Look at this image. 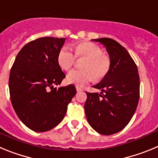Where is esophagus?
Here are the masks:
<instances>
[{"label": "esophagus", "instance_id": "obj_1", "mask_svg": "<svg viewBox=\"0 0 158 158\" xmlns=\"http://www.w3.org/2000/svg\"><path fill=\"white\" fill-rule=\"evenodd\" d=\"M76 90H77L78 92H79V91H82V89L81 87H79V86H76Z\"/></svg>", "mask_w": 158, "mask_h": 158}]
</instances>
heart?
Listing matches in <instances>:
<instances>
[{"mask_svg": "<svg viewBox=\"0 0 158 158\" xmlns=\"http://www.w3.org/2000/svg\"><path fill=\"white\" fill-rule=\"evenodd\" d=\"M75 55L68 47L60 49L57 55V63L61 69L69 71L75 64L76 58H86L82 64L83 70H74L69 72L66 80L70 84L83 86L87 82L106 77L111 69V58L102 52V48L90 42H81L74 47Z\"/></svg>", "mask_w": 158, "mask_h": 158, "instance_id": "obj_1", "label": "heart"}]
</instances>
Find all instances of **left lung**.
I'll return each instance as SVG.
<instances>
[{"label":"left lung","mask_w":158,"mask_h":158,"mask_svg":"<svg viewBox=\"0 0 158 158\" xmlns=\"http://www.w3.org/2000/svg\"><path fill=\"white\" fill-rule=\"evenodd\" d=\"M92 40L106 46L112 64L107 76L94 86L102 92H86L85 113L97 132L109 135L123 130L131 120L139 103V76L134 60L120 43L108 38Z\"/></svg>","instance_id":"1"}]
</instances>
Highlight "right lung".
Masks as SVG:
<instances>
[{
    "label": "right lung",
    "mask_w": 158,
    "mask_h": 158,
    "mask_svg": "<svg viewBox=\"0 0 158 158\" xmlns=\"http://www.w3.org/2000/svg\"><path fill=\"white\" fill-rule=\"evenodd\" d=\"M65 38L42 37L21 49L10 71L11 102L19 120L34 131H49L59 124L76 94L70 84L56 89L65 78L57 55Z\"/></svg>",
    "instance_id": "1"
}]
</instances>
